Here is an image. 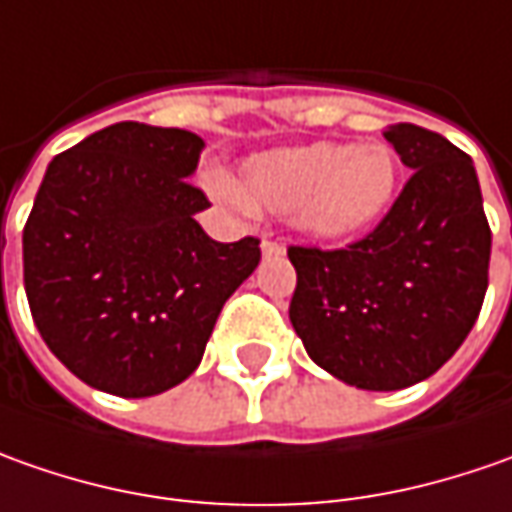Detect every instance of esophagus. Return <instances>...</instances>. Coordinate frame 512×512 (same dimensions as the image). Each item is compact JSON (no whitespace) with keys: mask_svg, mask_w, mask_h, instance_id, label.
<instances>
[{"mask_svg":"<svg viewBox=\"0 0 512 512\" xmlns=\"http://www.w3.org/2000/svg\"><path fill=\"white\" fill-rule=\"evenodd\" d=\"M260 249H263V255H266V257L283 255V252H286V246H283L280 240H272V238H263V243H260Z\"/></svg>","mask_w":512,"mask_h":512,"instance_id":"34e87169","label":"esophagus"}]
</instances>
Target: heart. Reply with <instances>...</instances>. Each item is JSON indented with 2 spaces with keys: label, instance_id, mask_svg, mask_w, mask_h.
<instances>
[{
  "label": "heart",
  "instance_id": "obj_1",
  "mask_svg": "<svg viewBox=\"0 0 512 512\" xmlns=\"http://www.w3.org/2000/svg\"><path fill=\"white\" fill-rule=\"evenodd\" d=\"M399 161L385 144H334L257 152L226 195L252 209L294 215L317 238H348L388 212L397 198Z\"/></svg>",
  "mask_w": 512,
  "mask_h": 512
}]
</instances>
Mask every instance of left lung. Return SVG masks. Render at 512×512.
Instances as JSON below:
<instances>
[{"label":"left lung","instance_id":"obj_1","mask_svg":"<svg viewBox=\"0 0 512 512\" xmlns=\"http://www.w3.org/2000/svg\"><path fill=\"white\" fill-rule=\"evenodd\" d=\"M385 138L414 169L388 215L343 249L289 246L291 326L320 368L365 391L436 374L476 323L490 266L470 155L416 124Z\"/></svg>","mask_w":512,"mask_h":512}]
</instances>
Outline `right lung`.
I'll return each mask as SVG.
<instances>
[{
  "label": "right lung",
  "mask_w": 512,
  "mask_h": 512,
  "mask_svg": "<svg viewBox=\"0 0 512 512\" xmlns=\"http://www.w3.org/2000/svg\"><path fill=\"white\" fill-rule=\"evenodd\" d=\"M203 141L118 121L50 161L22 232L25 291L47 348L90 388L155 397L203 357L260 240L218 243L189 181Z\"/></svg>",
  "instance_id": "add662e5"
}]
</instances>
